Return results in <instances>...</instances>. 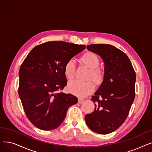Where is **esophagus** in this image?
I'll return each mask as SVG.
<instances>
[{"label":"esophagus","mask_w":152,"mask_h":152,"mask_svg":"<svg viewBox=\"0 0 152 152\" xmlns=\"http://www.w3.org/2000/svg\"><path fill=\"white\" fill-rule=\"evenodd\" d=\"M84 99H81V98H79L78 99V103H80V104H81L82 102H84Z\"/></svg>","instance_id":"34e87169"}]
</instances>
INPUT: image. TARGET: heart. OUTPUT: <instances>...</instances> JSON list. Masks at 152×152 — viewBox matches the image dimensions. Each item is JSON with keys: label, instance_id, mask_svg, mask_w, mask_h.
Segmentation results:
<instances>
[{"label": "heart", "instance_id": "1", "mask_svg": "<svg viewBox=\"0 0 152 152\" xmlns=\"http://www.w3.org/2000/svg\"><path fill=\"white\" fill-rule=\"evenodd\" d=\"M81 63L90 69L88 80H91L97 86H101L104 80L103 71L98 68L99 66V58L94 53L88 51L81 57ZM76 67L74 62L69 60L64 66V74L68 80H72L75 77ZM94 84L92 81L80 82L74 81L68 85V90L72 94L79 97H84L92 93L94 90Z\"/></svg>", "mask_w": 152, "mask_h": 152}]
</instances>
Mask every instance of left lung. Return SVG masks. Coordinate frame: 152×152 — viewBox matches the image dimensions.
<instances>
[{
    "instance_id": "8db88e82",
    "label": "left lung",
    "mask_w": 152,
    "mask_h": 152,
    "mask_svg": "<svg viewBox=\"0 0 152 152\" xmlns=\"http://www.w3.org/2000/svg\"><path fill=\"white\" fill-rule=\"evenodd\" d=\"M87 49L102 58L104 80L92 96L95 109L86 115L85 121L92 131L108 134L119 128L128 116L135 96V72L127 55L113 45L92 44Z\"/></svg>"
}]
</instances>
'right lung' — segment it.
Returning <instances> with one entry per match:
<instances>
[{
  "label": "right lung",
  "instance_id": "right-lung-1",
  "mask_svg": "<svg viewBox=\"0 0 152 152\" xmlns=\"http://www.w3.org/2000/svg\"><path fill=\"white\" fill-rule=\"evenodd\" d=\"M86 48L83 45L48 42L36 46L19 70L18 95L26 115L37 128L60 126L77 98L60 91L67 84L64 66Z\"/></svg>",
  "mask_w": 152,
  "mask_h": 152
}]
</instances>
